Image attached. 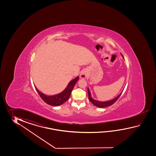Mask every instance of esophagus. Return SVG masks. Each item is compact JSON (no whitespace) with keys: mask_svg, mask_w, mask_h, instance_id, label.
Listing matches in <instances>:
<instances>
[{"mask_svg":"<svg viewBox=\"0 0 156 156\" xmlns=\"http://www.w3.org/2000/svg\"><path fill=\"white\" fill-rule=\"evenodd\" d=\"M87 76V74L86 73V71H82L80 75V78H81V79H86Z\"/></svg>","mask_w":156,"mask_h":156,"instance_id":"obj_1","label":"esophagus"}]
</instances>
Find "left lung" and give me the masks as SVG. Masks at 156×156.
Returning a JSON list of instances; mask_svg holds the SVG:
<instances>
[{
    "label": "left lung",
    "mask_w": 156,
    "mask_h": 156,
    "mask_svg": "<svg viewBox=\"0 0 156 156\" xmlns=\"http://www.w3.org/2000/svg\"><path fill=\"white\" fill-rule=\"evenodd\" d=\"M121 55H122V56L124 58V57H123L122 53H121ZM87 91H88V95H89V99L90 101L93 103L95 106H97V107L100 108H105V107H107V106H110V105H113V104L115 103L117 100L118 99V98H119L120 96L121 95V94L122 93H122L120 94L119 95H118V96L115 97V98H114L113 99L110 100H108V101H99V100H96L93 99L92 96H91V93H90V91L89 88H87Z\"/></svg>",
    "instance_id": "obj_1"
}]
</instances>
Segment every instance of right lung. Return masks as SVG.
<instances>
[{"instance_id":"add662e5","label":"right lung","mask_w":156,"mask_h":156,"mask_svg":"<svg viewBox=\"0 0 156 156\" xmlns=\"http://www.w3.org/2000/svg\"><path fill=\"white\" fill-rule=\"evenodd\" d=\"M79 79V76L75 77V79L72 80L69 82L66 87L61 93L56 95H51V96H47L37 89L36 86L35 85L34 87L38 94L40 95L42 99L43 100L45 103L52 106H59L62 105L69 99V98H70L71 93L73 89V87L77 81H78Z\"/></svg>"}]
</instances>
